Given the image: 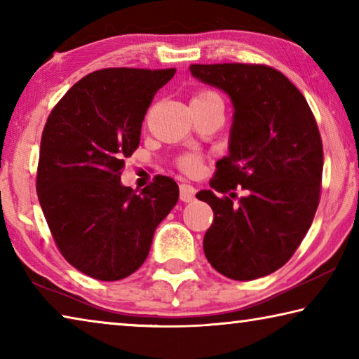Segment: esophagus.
<instances>
[{
  "label": "esophagus",
  "instance_id": "esophagus-1",
  "mask_svg": "<svg viewBox=\"0 0 359 359\" xmlns=\"http://www.w3.org/2000/svg\"><path fill=\"white\" fill-rule=\"evenodd\" d=\"M194 194H196V188L188 185V184H182L180 185V199L184 203H191L194 199Z\"/></svg>",
  "mask_w": 359,
  "mask_h": 359
}]
</instances>
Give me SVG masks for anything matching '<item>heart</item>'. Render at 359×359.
I'll return each instance as SVG.
<instances>
[{
  "mask_svg": "<svg viewBox=\"0 0 359 359\" xmlns=\"http://www.w3.org/2000/svg\"><path fill=\"white\" fill-rule=\"evenodd\" d=\"M210 100H222L218 93L212 92V90H201V92L193 96L191 101H210ZM179 168L182 171L188 174L196 172L199 168H201V158L198 155H184L179 160Z\"/></svg>",
  "mask_w": 359,
  "mask_h": 359,
  "instance_id": "1",
  "label": "heart"
}]
</instances>
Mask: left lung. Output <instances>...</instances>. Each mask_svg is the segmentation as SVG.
<instances>
[{
	"mask_svg": "<svg viewBox=\"0 0 359 359\" xmlns=\"http://www.w3.org/2000/svg\"><path fill=\"white\" fill-rule=\"evenodd\" d=\"M190 71L223 90L234 107L229 154L217 161L212 190L196 194L214 210L205 258L233 280L272 274L293 257L318 208L323 144L317 121L299 90L271 66L191 65ZM238 187L246 194L234 203Z\"/></svg>",
	"mask_w": 359,
	"mask_h": 359,
	"instance_id": "obj_1",
	"label": "left lung"
}]
</instances>
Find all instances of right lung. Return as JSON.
Segmentation results:
<instances>
[{
    "label": "right lung",
    "mask_w": 359,
    "mask_h": 359,
    "mask_svg": "<svg viewBox=\"0 0 359 359\" xmlns=\"http://www.w3.org/2000/svg\"><path fill=\"white\" fill-rule=\"evenodd\" d=\"M175 69L106 68L85 76L52 109L41 137L36 190L60 253L96 280L131 276L179 199L171 177L141 193L120 182L144 115Z\"/></svg>",
    "instance_id": "1"
}]
</instances>
